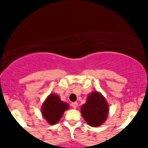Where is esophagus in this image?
Returning a JSON list of instances; mask_svg holds the SVG:
<instances>
[{"label": "esophagus", "instance_id": "1", "mask_svg": "<svg viewBox=\"0 0 148 148\" xmlns=\"http://www.w3.org/2000/svg\"><path fill=\"white\" fill-rule=\"evenodd\" d=\"M71 106L73 107V108L75 109V108H77V107H78V103H77V102H73L71 104Z\"/></svg>", "mask_w": 148, "mask_h": 148}]
</instances>
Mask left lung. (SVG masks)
I'll return each mask as SVG.
<instances>
[{
  "label": "left lung",
  "mask_w": 148,
  "mask_h": 148,
  "mask_svg": "<svg viewBox=\"0 0 148 148\" xmlns=\"http://www.w3.org/2000/svg\"><path fill=\"white\" fill-rule=\"evenodd\" d=\"M81 110L84 120L92 127L100 126L108 117L109 110L107 101L98 92H92L89 95Z\"/></svg>",
  "instance_id": "obj_1"
}]
</instances>
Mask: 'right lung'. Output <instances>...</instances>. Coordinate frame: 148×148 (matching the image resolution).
Segmentation results:
<instances>
[{"label": "right lung", "mask_w": 148, "mask_h": 148, "mask_svg": "<svg viewBox=\"0 0 148 148\" xmlns=\"http://www.w3.org/2000/svg\"><path fill=\"white\" fill-rule=\"evenodd\" d=\"M69 108L66 103L61 101L58 95L51 94L42 106V115L48 123L55 125L62 117L63 113Z\"/></svg>", "instance_id": "right-lung-1"}]
</instances>
